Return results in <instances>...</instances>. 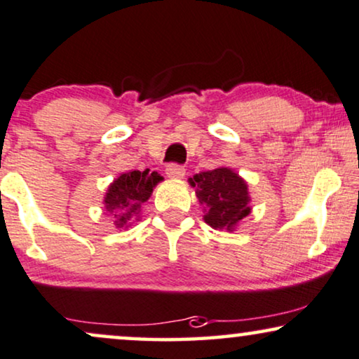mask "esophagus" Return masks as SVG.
I'll use <instances>...</instances> for the list:
<instances>
[{
    "label": "esophagus",
    "mask_w": 359,
    "mask_h": 359,
    "mask_svg": "<svg viewBox=\"0 0 359 359\" xmlns=\"http://www.w3.org/2000/svg\"><path fill=\"white\" fill-rule=\"evenodd\" d=\"M165 174L170 177V179H182L185 175V169L184 165H179V164H169L165 167Z\"/></svg>",
    "instance_id": "34e87169"
}]
</instances>
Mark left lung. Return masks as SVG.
Listing matches in <instances>:
<instances>
[{
	"instance_id": "obj_1",
	"label": "left lung",
	"mask_w": 359,
	"mask_h": 359,
	"mask_svg": "<svg viewBox=\"0 0 359 359\" xmlns=\"http://www.w3.org/2000/svg\"><path fill=\"white\" fill-rule=\"evenodd\" d=\"M197 192L198 202L203 205L205 222L215 229L236 226L246 215H250L248 185L240 175L226 167L200 172L190 179Z\"/></svg>"
}]
</instances>
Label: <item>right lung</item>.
<instances>
[{
    "label": "right lung",
    "instance_id": "right-lung-1",
    "mask_svg": "<svg viewBox=\"0 0 359 359\" xmlns=\"http://www.w3.org/2000/svg\"><path fill=\"white\" fill-rule=\"evenodd\" d=\"M159 180L162 177L157 172L149 174V170H133L121 174L109 185L104 207L107 212L114 215V224L118 228L128 226L131 219L140 215L141 205L151 197L152 189Z\"/></svg>",
    "mask_w": 359,
    "mask_h": 359
}]
</instances>
